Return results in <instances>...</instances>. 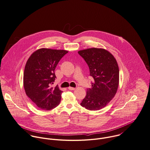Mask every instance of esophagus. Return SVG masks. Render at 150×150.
Returning a JSON list of instances; mask_svg holds the SVG:
<instances>
[{"mask_svg":"<svg viewBox=\"0 0 150 150\" xmlns=\"http://www.w3.org/2000/svg\"><path fill=\"white\" fill-rule=\"evenodd\" d=\"M68 89H69V90H71V91H74V90L75 89V88L69 86V87H68Z\"/></svg>","mask_w":150,"mask_h":150,"instance_id":"obj_1","label":"esophagus"}]
</instances>
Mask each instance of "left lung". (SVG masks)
<instances>
[{
	"label": "left lung",
	"instance_id": "1",
	"mask_svg": "<svg viewBox=\"0 0 150 150\" xmlns=\"http://www.w3.org/2000/svg\"><path fill=\"white\" fill-rule=\"evenodd\" d=\"M94 82L88 89L81 105L89 110L105 108L115 97L119 83V69L115 57L103 48H91L80 50Z\"/></svg>",
	"mask_w": 150,
	"mask_h": 150
}]
</instances>
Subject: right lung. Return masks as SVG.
Listing matches in <instances>:
<instances>
[{
	"label": "right lung",
	"instance_id": "obj_1",
	"mask_svg": "<svg viewBox=\"0 0 150 150\" xmlns=\"http://www.w3.org/2000/svg\"><path fill=\"white\" fill-rule=\"evenodd\" d=\"M68 52L42 48L28 58L24 68L23 85L26 95L38 109L50 110L59 105L62 91L51 85L56 78L55 68Z\"/></svg>",
	"mask_w": 150,
	"mask_h": 150
}]
</instances>
